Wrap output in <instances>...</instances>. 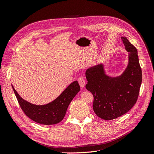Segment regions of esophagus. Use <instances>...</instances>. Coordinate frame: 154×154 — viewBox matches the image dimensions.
I'll return each mask as SVG.
<instances>
[{"mask_svg":"<svg viewBox=\"0 0 154 154\" xmlns=\"http://www.w3.org/2000/svg\"><path fill=\"white\" fill-rule=\"evenodd\" d=\"M78 83L82 88H83L85 87V81L84 80V78H83V77H80L78 78Z\"/></svg>","mask_w":154,"mask_h":154,"instance_id":"obj_1","label":"esophagus"}]
</instances>
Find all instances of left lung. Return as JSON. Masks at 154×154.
<instances>
[{"label": "left lung", "instance_id": "left-lung-1", "mask_svg": "<svg viewBox=\"0 0 154 154\" xmlns=\"http://www.w3.org/2000/svg\"><path fill=\"white\" fill-rule=\"evenodd\" d=\"M122 39L128 53V62L121 75H107L103 63L88 68L85 72L88 81L85 87L94 96L93 110L105 120L117 118L132 108L137 101L142 82L137 51L126 37Z\"/></svg>", "mask_w": 154, "mask_h": 154}]
</instances>
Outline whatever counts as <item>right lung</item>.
I'll list each match as a JSON object with an SVG mask.
<instances>
[{"instance_id":"right-lung-1","label":"right lung","mask_w":154,"mask_h":154,"mask_svg":"<svg viewBox=\"0 0 154 154\" xmlns=\"http://www.w3.org/2000/svg\"><path fill=\"white\" fill-rule=\"evenodd\" d=\"M11 86L18 103L27 117L36 123L45 125L57 124L61 122L70 103L80 90L78 82L74 81L53 101L45 105H35L22 98L13 85Z\"/></svg>"}]
</instances>
